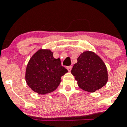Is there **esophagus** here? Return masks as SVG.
Returning <instances> with one entry per match:
<instances>
[{
  "instance_id": "obj_1",
  "label": "esophagus",
  "mask_w": 127,
  "mask_h": 127,
  "mask_svg": "<svg viewBox=\"0 0 127 127\" xmlns=\"http://www.w3.org/2000/svg\"><path fill=\"white\" fill-rule=\"evenodd\" d=\"M66 68H67V69L68 70V71H69V72H70V71H71V69H72V66H67V67H66Z\"/></svg>"
}]
</instances>
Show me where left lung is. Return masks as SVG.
<instances>
[{
	"label": "left lung",
	"mask_w": 127,
	"mask_h": 127,
	"mask_svg": "<svg viewBox=\"0 0 127 127\" xmlns=\"http://www.w3.org/2000/svg\"><path fill=\"white\" fill-rule=\"evenodd\" d=\"M71 74L77 81L78 86L84 91L94 92L105 86L108 73L105 63L97 55L86 51L77 58Z\"/></svg>",
	"instance_id": "8db88e82"
}]
</instances>
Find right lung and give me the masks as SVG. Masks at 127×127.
Here are the masks:
<instances>
[{"mask_svg":"<svg viewBox=\"0 0 127 127\" xmlns=\"http://www.w3.org/2000/svg\"><path fill=\"white\" fill-rule=\"evenodd\" d=\"M50 50L40 49L30 59L25 72L28 86L34 92L44 95L53 92L67 70L61 66L60 58L55 59Z\"/></svg>","mask_w":127,"mask_h":127,"instance_id":"right-lung-1","label":"right lung"}]
</instances>
